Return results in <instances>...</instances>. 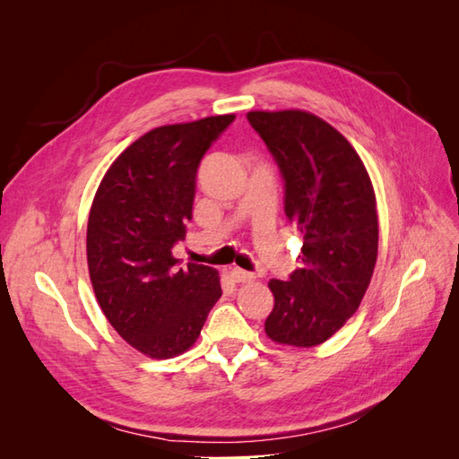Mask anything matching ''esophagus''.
I'll return each instance as SVG.
<instances>
[{"label":"esophagus","instance_id":"1","mask_svg":"<svg viewBox=\"0 0 459 459\" xmlns=\"http://www.w3.org/2000/svg\"><path fill=\"white\" fill-rule=\"evenodd\" d=\"M230 277L235 283H247V281H253L255 280V273L253 272H245L241 268H233L230 272Z\"/></svg>","mask_w":459,"mask_h":459}]
</instances>
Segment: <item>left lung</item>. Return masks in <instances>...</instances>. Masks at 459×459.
<instances>
[{"label":"left lung","mask_w":459,"mask_h":459,"mask_svg":"<svg viewBox=\"0 0 459 459\" xmlns=\"http://www.w3.org/2000/svg\"><path fill=\"white\" fill-rule=\"evenodd\" d=\"M283 178L285 216L304 235L300 268L270 280L273 310L266 335L316 346L344 325L362 302L377 260L375 193L354 147L304 110L247 115Z\"/></svg>","instance_id":"left-lung-1"}]
</instances>
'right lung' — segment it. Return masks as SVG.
I'll return each instance as SVG.
<instances>
[{
  "label": "right lung",
  "mask_w": 459,
  "mask_h": 459,
  "mask_svg": "<svg viewBox=\"0 0 459 459\" xmlns=\"http://www.w3.org/2000/svg\"><path fill=\"white\" fill-rule=\"evenodd\" d=\"M235 115L147 132L110 164L88 220V268L108 324L134 349L172 358L197 341L221 297L218 272L172 248L193 216L204 152Z\"/></svg>",
  "instance_id": "right-lung-1"
}]
</instances>
